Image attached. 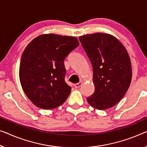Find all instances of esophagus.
Listing matches in <instances>:
<instances>
[{"mask_svg":"<svg viewBox=\"0 0 147 147\" xmlns=\"http://www.w3.org/2000/svg\"><path fill=\"white\" fill-rule=\"evenodd\" d=\"M82 84V82H79L78 83H76V84H74V87H75V88H79Z\"/></svg>","mask_w":147,"mask_h":147,"instance_id":"obj_1","label":"esophagus"}]
</instances>
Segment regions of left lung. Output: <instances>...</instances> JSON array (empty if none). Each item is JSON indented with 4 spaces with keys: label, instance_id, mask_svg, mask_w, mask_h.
<instances>
[{
    "label": "left lung",
    "instance_id": "left-lung-1",
    "mask_svg": "<svg viewBox=\"0 0 147 147\" xmlns=\"http://www.w3.org/2000/svg\"><path fill=\"white\" fill-rule=\"evenodd\" d=\"M79 40L93 67L95 90L87 98L92 107L104 110L115 106L130 86L132 68L129 56L114 36L95 33Z\"/></svg>",
    "mask_w": 147,
    "mask_h": 147
}]
</instances>
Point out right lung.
Returning a JSON list of instances; mask_svg holds the SVG:
<instances>
[{
  "mask_svg": "<svg viewBox=\"0 0 147 147\" xmlns=\"http://www.w3.org/2000/svg\"><path fill=\"white\" fill-rule=\"evenodd\" d=\"M78 45L75 37L49 34L36 37L26 46L19 77L24 92L35 106L54 109L66 101L71 88L65 81L64 60Z\"/></svg>",
  "mask_w": 147,
  "mask_h": 147,
  "instance_id": "add662e5",
  "label": "right lung"
}]
</instances>
